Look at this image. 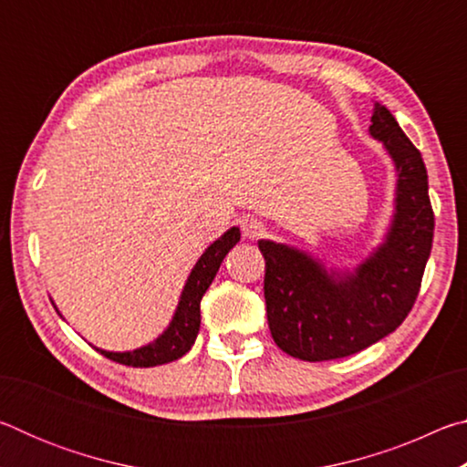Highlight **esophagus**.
Wrapping results in <instances>:
<instances>
[{"label":"esophagus","mask_w":467,"mask_h":467,"mask_svg":"<svg viewBox=\"0 0 467 467\" xmlns=\"http://www.w3.org/2000/svg\"><path fill=\"white\" fill-rule=\"evenodd\" d=\"M241 231H243L244 239H259V236L264 234L265 226L262 220H257L253 216H244V218H241Z\"/></svg>","instance_id":"esophagus-1"}]
</instances>
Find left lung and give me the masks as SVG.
<instances>
[{"instance_id":"1","label":"left lung","mask_w":467,"mask_h":467,"mask_svg":"<svg viewBox=\"0 0 467 467\" xmlns=\"http://www.w3.org/2000/svg\"><path fill=\"white\" fill-rule=\"evenodd\" d=\"M370 136L383 141L398 172L385 241L354 270H329L306 251L262 239L264 295L274 342L290 357L344 358L389 336L412 311L432 247L434 214L420 152L375 102Z\"/></svg>"}]
</instances>
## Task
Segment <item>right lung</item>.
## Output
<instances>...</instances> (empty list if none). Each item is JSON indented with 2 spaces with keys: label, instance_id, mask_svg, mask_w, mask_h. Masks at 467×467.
<instances>
[{
  "label": "right lung",
  "instance_id": "obj_1",
  "mask_svg": "<svg viewBox=\"0 0 467 467\" xmlns=\"http://www.w3.org/2000/svg\"><path fill=\"white\" fill-rule=\"evenodd\" d=\"M239 241H241V231L236 226H233L228 228L218 241L212 243L210 247L203 251V255L197 259L192 274H189L183 292H181L177 311L172 315L169 327L164 329L154 342L136 348V350H130V352H109V350H100V348H97V350L102 354V357L119 362V365L140 367V368L167 365V362H172L183 357L185 352L192 350V346L195 344L197 331H200L202 296L205 295V290L210 288V284L214 280V275L218 272L220 264H223V259L226 257V253L231 251Z\"/></svg>",
  "mask_w": 467,
  "mask_h": 467
}]
</instances>
